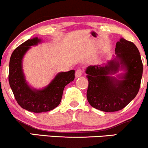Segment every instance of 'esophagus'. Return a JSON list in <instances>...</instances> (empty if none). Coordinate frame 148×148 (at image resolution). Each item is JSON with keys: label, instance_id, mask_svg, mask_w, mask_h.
<instances>
[{"label": "esophagus", "instance_id": "esophagus-1", "mask_svg": "<svg viewBox=\"0 0 148 148\" xmlns=\"http://www.w3.org/2000/svg\"><path fill=\"white\" fill-rule=\"evenodd\" d=\"M83 74V70L82 69H77L76 70V72L75 73V76L76 78H78V77H80L81 75Z\"/></svg>", "mask_w": 148, "mask_h": 148}]
</instances>
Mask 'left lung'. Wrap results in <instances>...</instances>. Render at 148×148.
Returning a JSON list of instances; mask_svg holds the SVG:
<instances>
[{"instance_id": "obj_1", "label": "left lung", "mask_w": 148, "mask_h": 148, "mask_svg": "<svg viewBox=\"0 0 148 148\" xmlns=\"http://www.w3.org/2000/svg\"><path fill=\"white\" fill-rule=\"evenodd\" d=\"M115 51L116 56L106 64L90 65L86 71L88 102L104 112L125 108L138 94L141 82L143 67L136 46L121 38L116 43ZM120 69L125 73L117 77L111 76Z\"/></svg>"}]
</instances>
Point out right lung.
Returning <instances> with one entry per match:
<instances>
[{"label": "right lung", "mask_w": 148, "mask_h": 148, "mask_svg": "<svg viewBox=\"0 0 148 148\" xmlns=\"http://www.w3.org/2000/svg\"><path fill=\"white\" fill-rule=\"evenodd\" d=\"M41 42L38 37L29 39L14 49L9 65V84L15 99L21 108L34 113L51 111L60 104L64 88L74 79V69L60 72L47 87L42 90L31 88L25 79L22 59L31 46Z\"/></svg>", "instance_id": "obj_1"}]
</instances>
